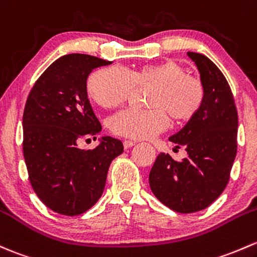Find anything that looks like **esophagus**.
I'll list each match as a JSON object with an SVG mask.
<instances>
[{"instance_id":"34e87169","label":"esophagus","mask_w":257,"mask_h":257,"mask_svg":"<svg viewBox=\"0 0 257 257\" xmlns=\"http://www.w3.org/2000/svg\"><path fill=\"white\" fill-rule=\"evenodd\" d=\"M123 144H124V148H125V149H129V148H132L136 145V142H132V140H124Z\"/></svg>"}]
</instances>
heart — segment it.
Masks as SVG:
<instances>
[{
	"mask_svg": "<svg viewBox=\"0 0 257 257\" xmlns=\"http://www.w3.org/2000/svg\"><path fill=\"white\" fill-rule=\"evenodd\" d=\"M153 85L148 103L150 108H128L113 115L109 128L117 136L147 139L175 120H188L201 108L204 88L196 77L187 75L183 65L175 60L144 65L134 71L121 66L96 70L88 76L87 91L99 106L115 108L125 102L136 86Z\"/></svg>",
	"mask_w": 257,
	"mask_h": 257,
	"instance_id": "1",
	"label": "heart"
}]
</instances>
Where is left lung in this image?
I'll use <instances>...</instances> for the list:
<instances>
[{
    "mask_svg": "<svg viewBox=\"0 0 257 257\" xmlns=\"http://www.w3.org/2000/svg\"><path fill=\"white\" fill-rule=\"evenodd\" d=\"M187 55L201 74L204 99L198 112L169 140L185 148L188 156L175 161L161 153L149 175L156 198L178 213L198 212L220 196L237 149V112L228 81L206 55L192 51Z\"/></svg>",
    "mask_w": 257,
    "mask_h": 257,
    "instance_id": "1",
    "label": "left lung"
}]
</instances>
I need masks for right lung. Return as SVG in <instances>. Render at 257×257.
Listing matches in <instances>:
<instances>
[{"mask_svg":"<svg viewBox=\"0 0 257 257\" xmlns=\"http://www.w3.org/2000/svg\"><path fill=\"white\" fill-rule=\"evenodd\" d=\"M112 61L86 54L59 58L40 75L23 113V155L29 181L54 212L79 215L102 196L108 169L123 143L103 137L97 148L80 149L81 139L102 131L87 97V77Z\"/></svg>","mask_w":257,"mask_h":257,"instance_id":"right-lung-1","label":"right lung"}]
</instances>
